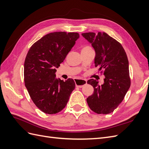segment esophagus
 <instances>
[{
	"label": "esophagus",
	"instance_id": "34e87169",
	"mask_svg": "<svg viewBox=\"0 0 149 149\" xmlns=\"http://www.w3.org/2000/svg\"><path fill=\"white\" fill-rule=\"evenodd\" d=\"M76 86L78 88H82L83 86L87 84V81L85 79H74Z\"/></svg>",
	"mask_w": 149,
	"mask_h": 149
}]
</instances>
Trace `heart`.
Returning a JSON list of instances; mask_svg holds the SVG:
<instances>
[{
    "instance_id": "b5f03b06",
    "label": "heart",
    "mask_w": 149,
    "mask_h": 149,
    "mask_svg": "<svg viewBox=\"0 0 149 149\" xmlns=\"http://www.w3.org/2000/svg\"><path fill=\"white\" fill-rule=\"evenodd\" d=\"M90 48V47H88V46L83 47L82 48V50H84V49H87V48ZM82 50H81V51H82Z\"/></svg>"
}]
</instances>
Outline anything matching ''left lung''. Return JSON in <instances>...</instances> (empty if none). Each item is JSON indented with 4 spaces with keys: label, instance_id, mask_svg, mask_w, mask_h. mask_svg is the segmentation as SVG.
<instances>
[{
    "label": "left lung",
    "instance_id": "8db88e82",
    "mask_svg": "<svg viewBox=\"0 0 149 149\" xmlns=\"http://www.w3.org/2000/svg\"><path fill=\"white\" fill-rule=\"evenodd\" d=\"M91 43L96 52L94 63L105 76L104 83L91 79L94 93L87 98V103L97 114L111 113L120 104L130 86L129 61L122 45L105 32L82 33Z\"/></svg>",
    "mask_w": 149,
    "mask_h": 149
}]
</instances>
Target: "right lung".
<instances>
[{
    "instance_id": "obj_1",
    "label": "right lung",
    "mask_w": 149,
    "mask_h": 149,
    "mask_svg": "<svg viewBox=\"0 0 149 149\" xmlns=\"http://www.w3.org/2000/svg\"><path fill=\"white\" fill-rule=\"evenodd\" d=\"M78 33H48L34 43L24 63V82L29 95L40 110L54 114L63 109L75 88L74 80L56 78V68L63 61Z\"/></svg>"
}]
</instances>
